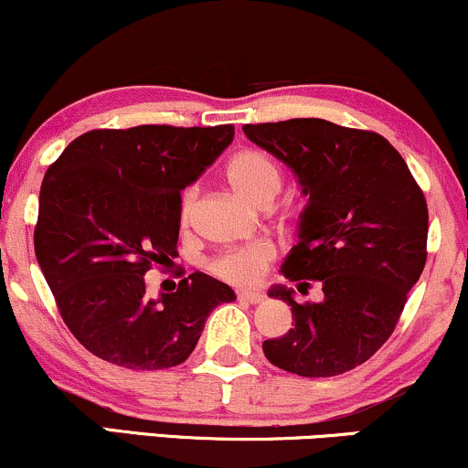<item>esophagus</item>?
Listing matches in <instances>:
<instances>
[{
    "label": "esophagus",
    "instance_id": "obj_1",
    "mask_svg": "<svg viewBox=\"0 0 468 468\" xmlns=\"http://www.w3.org/2000/svg\"><path fill=\"white\" fill-rule=\"evenodd\" d=\"M239 300L250 302V304H258V302L265 300V295H262L261 291H256V289H240L239 291Z\"/></svg>",
    "mask_w": 468,
    "mask_h": 468
}]
</instances>
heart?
I'll use <instances>...</instances> for the list:
<instances>
[{"label": "heart", "instance_id": "heart-1", "mask_svg": "<svg viewBox=\"0 0 468 468\" xmlns=\"http://www.w3.org/2000/svg\"><path fill=\"white\" fill-rule=\"evenodd\" d=\"M223 175L229 188L234 190V195L256 207L271 206V201L276 199L280 188H282V170L267 153L256 151V148H243V151L234 153L225 162ZM195 197V190H186L184 197H181V223H188ZM271 258V247L265 243H254L217 256L210 262V271L217 273L218 278L228 280V282L250 284L256 282L265 273Z\"/></svg>", "mask_w": 468, "mask_h": 468}]
</instances>
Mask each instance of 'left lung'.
I'll list each match as a JSON object with an SVG mask.
<instances>
[{
    "label": "left lung",
    "instance_id": "8db88e82",
    "mask_svg": "<svg viewBox=\"0 0 468 468\" xmlns=\"http://www.w3.org/2000/svg\"><path fill=\"white\" fill-rule=\"evenodd\" d=\"M245 135L298 179L306 197L295 245L280 273L320 302H287L295 326L262 342L273 366L300 377H335L370 359L397 326L427 261L430 214L408 164L383 135L320 118L245 124Z\"/></svg>",
    "mask_w": 468,
    "mask_h": 468
}]
</instances>
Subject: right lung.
I'll list each match as a JSON object with an SVG mask.
<instances>
[{
    "label": "right lung",
    "instance_id": "add662e5",
    "mask_svg": "<svg viewBox=\"0 0 468 468\" xmlns=\"http://www.w3.org/2000/svg\"><path fill=\"white\" fill-rule=\"evenodd\" d=\"M234 126L142 124L76 137L48 168L35 251L60 317L91 355L129 370L184 364L232 287L195 271L148 298L144 273L175 256L181 190L232 144Z\"/></svg>",
    "mask_w": 468,
    "mask_h": 468
}]
</instances>
